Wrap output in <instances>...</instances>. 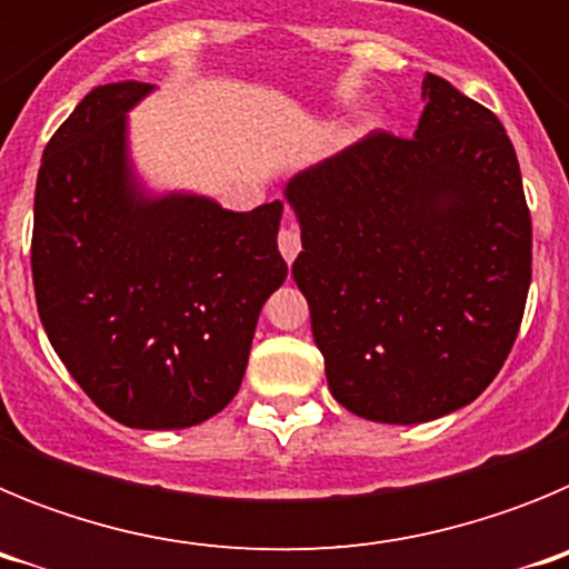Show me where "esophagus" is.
Masks as SVG:
<instances>
[{
  "label": "esophagus",
  "instance_id": "34e87169",
  "mask_svg": "<svg viewBox=\"0 0 569 569\" xmlns=\"http://www.w3.org/2000/svg\"><path fill=\"white\" fill-rule=\"evenodd\" d=\"M279 250H281V256H284V261H293L296 256H299V250H301V239H299V230L293 228V224H290V228H284L279 233Z\"/></svg>",
  "mask_w": 569,
  "mask_h": 569
}]
</instances>
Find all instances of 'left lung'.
Here are the masks:
<instances>
[{"label":"left lung","instance_id":"8db88e82","mask_svg":"<svg viewBox=\"0 0 569 569\" xmlns=\"http://www.w3.org/2000/svg\"><path fill=\"white\" fill-rule=\"evenodd\" d=\"M410 139L373 130L284 188L293 279L333 399L381 425L470 405L519 336L532 228L510 136L427 73Z\"/></svg>","mask_w":569,"mask_h":569}]
</instances>
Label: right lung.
<instances>
[{
  "instance_id": "right-lung-1",
  "label": "right lung",
  "mask_w": 569,
  "mask_h": 569,
  "mask_svg": "<svg viewBox=\"0 0 569 569\" xmlns=\"http://www.w3.org/2000/svg\"><path fill=\"white\" fill-rule=\"evenodd\" d=\"M150 90L99 84L50 136L30 268L44 333L93 405L124 427L179 430L239 393L261 305L288 279L284 208L144 193L128 110Z\"/></svg>"
}]
</instances>
